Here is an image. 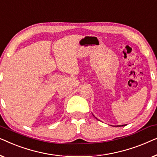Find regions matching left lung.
I'll use <instances>...</instances> for the list:
<instances>
[{"label":"left lung","mask_w":157,"mask_h":157,"mask_svg":"<svg viewBox=\"0 0 157 157\" xmlns=\"http://www.w3.org/2000/svg\"><path fill=\"white\" fill-rule=\"evenodd\" d=\"M125 126V125H118V126Z\"/></svg>","instance_id":"obj_1"}]
</instances>
